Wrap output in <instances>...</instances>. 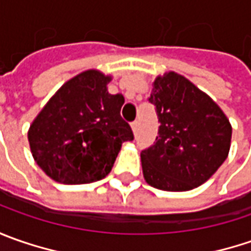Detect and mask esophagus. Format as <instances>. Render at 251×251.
<instances>
[{
  "mask_svg": "<svg viewBox=\"0 0 251 251\" xmlns=\"http://www.w3.org/2000/svg\"><path fill=\"white\" fill-rule=\"evenodd\" d=\"M131 128H132L134 132H137V131H138V121H132V123H131Z\"/></svg>",
  "mask_w": 251,
  "mask_h": 251,
  "instance_id": "obj_1",
  "label": "esophagus"
}]
</instances>
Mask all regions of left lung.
<instances>
[{"instance_id":"8db88e82","label":"left lung","mask_w":251,"mask_h":251,"mask_svg":"<svg viewBox=\"0 0 251 251\" xmlns=\"http://www.w3.org/2000/svg\"><path fill=\"white\" fill-rule=\"evenodd\" d=\"M159 130L153 145L141 152L147 183L165 191H187L211 177L225 162L232 127L208 95L184 76H158L148 98Z\"/></svg>"}]
</instances>
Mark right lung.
<instances>
[{"instance_id":"right-lung-1","label":"right lung","mask_w":251,"mask_h":251,"mask_svg":"<svg viewBox=\"0 0 251 251\" xmlns=\"http://www.w3.org/2000/svg\"><path fill=\"white\" fill-rule=\"evenodd\" d=\"M110 76L95 70L58 89L27 132L36 163L64 184H86L110 173L121 144L134 140L120 110L124 96L110 95Z\"/></svg>"}]
</instances>
